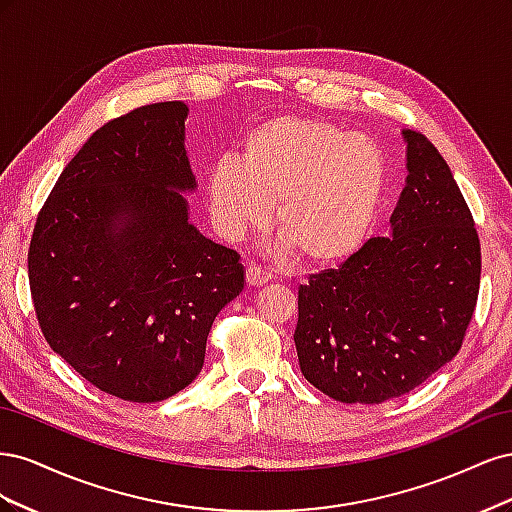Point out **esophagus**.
Returning <instances> with one entry per match:
<instances>
[{
	"instance_id": "obj_1",
	"label": "esophagus",
	"mask_w": 512,
	"mask_h": 512,
	"mask_svg": "<svg viewBox=\"0 0 512 512\" xmlns=\"http://www.w3.org/2000/svg\"><path fill=\"white\" fill-rule=\"evenodd\" d=\"M245 280H247V284H250L252 288H260L262 284H267L271 280V275L265 273L256 265H250V267L245 269Z\"/></svg>"
}]
</instances>
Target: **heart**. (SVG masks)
<instances>
[{
    "mask_svg": "<svg viewBox=\"0 0 512 512\" xmlns=\"http://www.w3.org/2000/svg\"><path fill=\"white\" fill-rule=\"evenodd\" d=\"M389 183L384 153L331 121L277 115L247 132L241 160L207 170L211 222L226 241L275 232L303 265L329 267L363 245Z\"/></svg>",
    "mask_w": 512,
    "mask_h": 512,
    "instance_id": "b5f03b06",
    "label": "heart"
}]
</instances>
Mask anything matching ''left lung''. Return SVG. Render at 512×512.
I'll use <instances>...</instances> for the list:
<instances>
[{
  "label": "left lung",
  "instance_id": "left-lung-1",
  "mask_svg": "<svg viewBox=\"0 0 512 512\" xmlns=\"http://www.w3.org/2000/svg\"><path fill=\"white\" fill-rule=\"evenodd\" d=\"M406 188L391 235L299 288L301 374L344 404H382L459 352L480 284V243L459 185L423 134L404 130Z\"/></svg>",
  "mask_w": 512,
  "mask_h": 512
}]
</instances>
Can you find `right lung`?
<instances>
[{
    "instance_id": "add662e5",
    "label": "right lung",
    "mask_w": 512,
    "mask_h": 512,
    "mask_svg": "<svg viewBox=\"0 0 512 512\" xmlns=\"http://www.w3.org/2000/svg\"><path fill=\"white\" fill-rule=\"evenodd\" d=\"M188 113L147 104L91 134L46 198L27 256L46 342L136 404L200 374L211 324L245 282L239 254L190 222Z\"/></svg>"
}]
</instances>
